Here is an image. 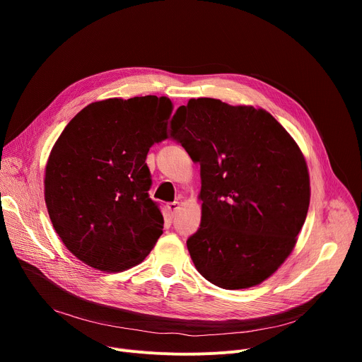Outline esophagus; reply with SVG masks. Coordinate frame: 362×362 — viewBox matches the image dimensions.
<instances>
[{
	"label": "esophagus",
	"instance_id": "esophagus-1",
	"mask_svg": "<svg viewBox=\"0 0 362 362\" xmlns=\"http://www.w3.org/2000/svg\"><path fill=\"white\" fill-rule=\"evenodd\" d=\"M167 208H168L171 214H176V213L179 211L180 204H179L177 201H175V202H168V204H167Z\"/></svg>",
	"mask_w": 362,
	"mask_h": 362
}]
</instances>
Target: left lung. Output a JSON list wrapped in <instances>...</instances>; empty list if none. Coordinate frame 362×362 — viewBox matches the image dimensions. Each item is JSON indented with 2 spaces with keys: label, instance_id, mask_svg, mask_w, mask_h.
<instances>
[{
  "label": "left lung",
  "instance_id": "8db88e82",
  "mask_svg": "<svg viewBox=\"0 0 362 362\" xmlns=\"http://www.w3.org/2000/svg\"><path fill=\"white\" fill-rule=\"evenodd\" d=\"M171 139L201 165L202 216L186 245L197 270L223 289L269 279L307 218L310 175L289 133L261 108L214 98L176 110Z\"/></svg>",
  "mask_w": 362,
  "mask_h": 362
}]
</instances>
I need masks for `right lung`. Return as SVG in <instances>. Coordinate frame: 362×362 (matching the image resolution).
<instances>
[{"label": "right lung", "mask_w": 362, "mask_h": 362, "mask_svg": "<svg viewBox=\"0 0 362 362\" xmlns=\"http://www.w3.org/2000/svg\"><path fill=\"white\" fill-rule=\"evenodd\" d=\"M165 97L92 103L70 120L45 168V204L66 248L90 267L123 272L139 264L163 233L149 198V148L167 138Z\"/></svg>", "instance_id": "obj_1"}]
</instances>
